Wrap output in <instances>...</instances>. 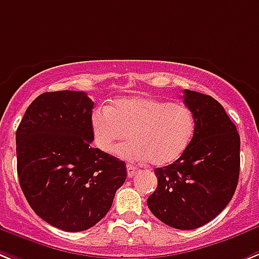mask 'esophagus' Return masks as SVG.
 <instances>
[{"label": "esophagus", "instance_id": "obj_1", "mask_svg": "<svg viewBox=\"0 0 259 259\" xmlns=\"http://www.w3.org/2000/svg\"><path fill=\"white\" fill-rule=\"evenodd\" d=\"M137 171H138L137 170V167L132 166V164H127V177L133 178L137 174Z\"/></svg>", "mask_w": 259, "mask_h": 259}]
</instances>
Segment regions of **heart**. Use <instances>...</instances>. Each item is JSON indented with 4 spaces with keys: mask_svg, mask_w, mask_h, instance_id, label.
Listing matches in <instances>:
<instances>
[{
    "mask_svg": "<svg viewBox=\"0 0 259 259\" xmlns=\"http://www.w3.org/2000/svg\"><path fill=\"white\" fill-rule=\"evenodd\" d=\"M91 130L95 146L103 153H113L129 133L132 141L117 150L118 156L164 166L187 150L195 133V117L188 106L172 101L123 97L109 108L93 110Z\"/></svg>",
    "mask_w": 259,
    "mask_h": 259,
    "instance_id": "obj_1",
    "label": "heart"
}]
</instances>
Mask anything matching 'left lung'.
Returning <instances> with one entry per match:
<instances>
[{
  "instance_id": "obj_1",
  "label": "left lung",
  "mask_w": 259,
  "mask_h": 259,
  "mask_svg": "<svg viewBox=\"0 0 259 259\" xmlns=\"http://www.w3.org/2000/svg\"><path fill=\"white\" fill-rule=\"evenodd\" d=\"M195 133L172 164L155 168L158 187L147 199L151 213L175 229H196L213 220L234 195L240 175V134L213 97L184 91Z\"/></svg>"
}]
</instances>
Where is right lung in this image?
I'll use <instances>...</instances> for the list:
<instances>
[{"instance_id": "1", "label": "right lung", "mask_w": 259, "mask_h": 259, "mask_svg": "<svg viewBox=\"0 0 259 259\" xmlns=\"http://www.w3.org/2000/svg\"><path fill=\"white\" fill-rule=\"evenodd\" d=\"M93 105L85 92L42 93L15 134L26 200L42 220L66 232L96 225L127 175L125 162L92 147Z\"/></svg>"}]
</instances>
